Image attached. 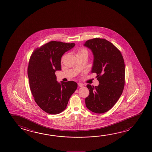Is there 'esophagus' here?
Returning <instances> with one entry per match:
<instances>
[{
	"instance_id": "1",
	"label": "esophagus",
	"mask_w": 152,
	"mask_h": 152,
	"mask_svg": "<svg viewBox=\"0 0 152 152\" xmlns=\"http://www.w3.org/2000/svg\"><path fill=\"white\" fill-rule=\"evenodd\" d=\"M78 85L80 86V87H83L84 86V84H83V83H78Z\"/></svg>"
}]
</instances>
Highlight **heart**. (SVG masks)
Masks as SVG:
<instances>
[{"mask_svg":"<svg viewBox=\"0 0 152 152\" xmlns=\"http://www.w3.org/2000/svg\"><path fill=\"white\" fill-rule=\"evenodd\" d=\"M84 53L88 54V51L86 50H85L84 48H80V50L78 52L77 54Z\"/></svg>","mask_w":152,"mask_h":152,"instance_id":"b5f03b06","label":"heart"}]
</instances>
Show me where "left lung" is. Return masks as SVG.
<instances>
[{
  "mask_svg": "<svg viewBox=\"0 0 152 152\" xmlns=\"http://www.w3.org/2000/svg\"><path fill=\"white\" fill-rule=\"evenodd\" d=\"M84 46L93 55L91 72H96L99 84H88L90 93L85 98L91 111L101 114L108 111L119 99L125 83V64L122 55L112 43L104 39L88 40Z\"/></svg>",
  "mask_w": 152,
  "mask_h": 152,
  "instance_id": "8db88e82",
  "label": "left lung"
}]
</instances>
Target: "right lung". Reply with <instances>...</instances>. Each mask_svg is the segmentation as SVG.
<instances>
[{
    "mask_svg": "<svg viewBox=\"0 0 152 152\" xmlns=\"http://www.w3.org/2000/svg\"><path fill=\"white\" fill-rule=\"evenodd\" d=\"M75 45L74 43L51 41L36 49L30 58L28 76L30 90L38 106L48 114L63 112L77 89L75 82H58L55 74L61 70L62 56Z\"/></svg>",
    "mask_w": 152,
    "mask_h": 152,
    "instance_id": "obj_1",
    "label": "right lung"
}]
</instances>
